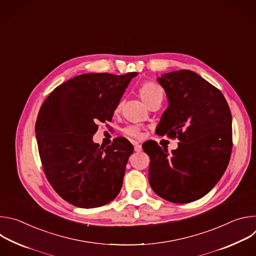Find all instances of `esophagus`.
Wrapping results in <instances>:
<instances>
[{"label":"esophagus","mask_w":256,"mask_h":256,"mask_svg":"<svg viewBox=\"0 0 256 256\" xmlns=\"http://www.w3.org/2000/svg\"><path fill=\"white\" fill-rule=\"evenodd\" d=\"M134 151H136V153H140V152L142 151V146H140V144L136 142V144H134Z\"/></svg>","instance_id":"esophagus-1"}]
</instances>
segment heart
Here are the masks:
<instances>
[{"label": "heart", "instance_id": "heart-1", "mask_svg": "<svg viewBox=\"0 0 256 256\" xmlns=\"http://www.w3.org/2000/svg\"><path fill=\"white\" fill-rule=\"evenodd\" d=\"M159 93H162V89L153 82H144L140 88V97L144 103H147L152 97H154ZM124 132L126 134L138 138L140 136L138 130L134 126H130L126 128Z\"/></svg>", "mask_w": 256, "mask_h": 256}]
</instances>
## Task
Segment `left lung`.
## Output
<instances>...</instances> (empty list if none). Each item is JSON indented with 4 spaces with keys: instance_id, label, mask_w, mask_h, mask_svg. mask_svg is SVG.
<instances>
[{
    "instance_id": "8db88e82",
    "label": "left lung",
    "mask_w": 256,
    "mask_h": 256,
    "mask_svg": "<svg viewBox=\"0 0 256 256\" xmlns=\"http://www.w3.org/2000/svg\"><path fill=\"white\" fill-rule=\"evenodd\" d=\"M157 81L168 99L158 132L180 142L170 154L156 142L142 144L151 159L149 182L168 202H192L210 192L226 171L232 151L231 112L222 92L192 70L166 72Z\"/></svg>"
}]
</instances>
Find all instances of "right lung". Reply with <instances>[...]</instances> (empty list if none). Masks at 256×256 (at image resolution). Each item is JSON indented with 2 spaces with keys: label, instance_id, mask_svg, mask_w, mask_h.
<instances>
[{
  "label": "right lung",
  "instance_id": "1",
  "mask_svg": "<svg viewBox=\"0 0 256 256\" xmlns=\"http://www.w3.org/2000/svg\"><path fill=\"white\" fill-rule=\"evenodd\" d=\"M136 75H79L58 86L40 108L35 134L44 170L54 190L72 206H101L120 192L132 144L116 138L104 149L93 136L98 122L112 120Z\"/></svg>",
  "mask_w": 256,
  "mask_h": 256
}]
</instances>
